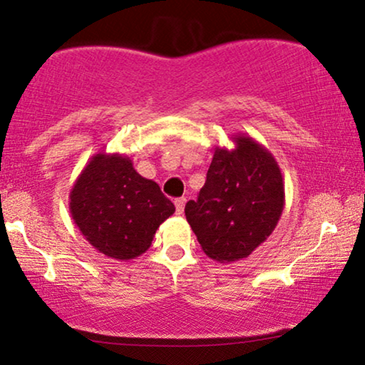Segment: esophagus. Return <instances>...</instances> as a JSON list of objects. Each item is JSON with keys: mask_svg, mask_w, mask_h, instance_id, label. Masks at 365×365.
<instances>
[{"mask_svg": "<svg viewBox=\"0 0 365 365\" xmlns=\"http://www.w3.org/2000/svg\"><path fill=\"white\" fill-rule=\"evenodd\" d=\"M174 204H176V212H178V214H182L184 206H186V199H184V197H178L176 201H174Z\"/></svg>", "mask_w": 365, "mask_h": 365, "instance_id": "obj_1", "label": "esophagus"}]
</instances>
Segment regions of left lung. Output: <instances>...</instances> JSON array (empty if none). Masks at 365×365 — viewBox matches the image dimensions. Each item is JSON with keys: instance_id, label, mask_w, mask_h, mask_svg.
Here are the masks:
<instances>
[{"instance_id": "8db88e82", "label": "left lung", "mask_w": 365, "mask_h": 365, "mask_svg": "<svg viewBox=\"0 0 365 365\" xmlns=\"http://www.w3.org/2000/svg\"><path fill=\"white\" fill-rule=\"evenodd\" d=\"M231 139L234 149L216 148L206 184L184 209L202 251L217 262L251 256L276 229L286 202L272 154L247 134Z\"/></svg>"}]
</instances>
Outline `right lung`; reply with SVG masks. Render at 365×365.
I'll list each match as a JSON object with an SVG mask.
<instances>
[{
    "mask_svg": "<svg viewBox=\"0 0 365 365\" xmlns=\"http://www.w3.org/2000/svg\"><path fill=\"white\" fill-rule=\"evenodd\" d=\"M176 207L123 154L98 153L69 191V212L86 241L104 256L131 261L151 247Z\"/></svg>",
    "mask_w": 365,
    "mask_h": 365,
    "instance_id": "right-lung-1",
    "label": "right lung"
}]
</instances>
